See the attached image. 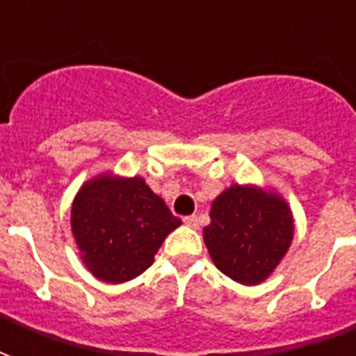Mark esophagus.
<instances>
[{
  "label": "esophagus",
  "mask_w": 356,
  "mask_h": 356,
  "mask_svg": "<svg viewBox=\"0 0 356 356\" xmlns=\"http://www.w3.org/2000/svg\"><path fill=\"white\" fill-rule=\"evenodd\" d=\"M183 222H184V225H188V227H192V229L200 227V220H197V216H184Z\"/></svg>",
  "instance_id": "34e87169"
}]
</instances>
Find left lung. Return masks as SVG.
I'll use <instances>...</instances> for the list:
<instances>
[{
    "label": "left lung",
    "instance_id": "obj_1",
    "mask_svg": "<svg viewBox=\"0 0 356 356\" xmlns=\"http://www.w3.org/2000/svg\"><path fill=\"white\" fill-rule=\"evenodd\" d=\"M203 238L218 270L240 284H259L290 248L292 212L275 194L234 184L212 201Z\"/></svg>",
    "mask_w": 356,
    "mask_h": 356
}]
</instances>
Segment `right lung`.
I'll list each match as a JSON object with an SVG mask.
<instances>
[{"mask_svg":"<svg viewBox=\"0 0 356 356\" xmlns=\"http://www.w3.org/2000/svg\"><path fill=\"white\" fill-rule=\"evenodd\" d=\"M181 225L142 177L88 181L75 195L72 233L92 275L105 282L144 273L173 229Z\"/></svg>","mask_w":356,"mask_h":356,"instance_id":"obj_1","label":"right lung"}]
</instances>
